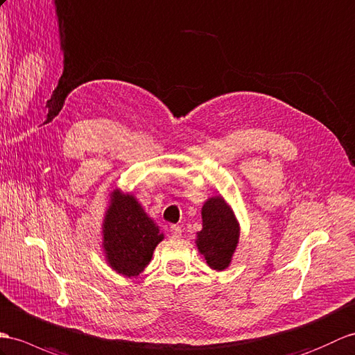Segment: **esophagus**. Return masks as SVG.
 Instances as JSON below:
<instances>
[{
	"mask_svg": "<svg viewBox=\"0 0 355 355\" xmlns=\"http://www.w3.org/2000/svg\"><path fill=\"white\" fill-rule=\"evenodd\" d=\"M169 232H171L172 236L180 237V236H181V227H178V225H171V227H169Z\"/></svg>",
	"mask_w": 355,
	"mask_h": 355,
	"instance_id": "obj_1",
	"label": "esophagus"
}]
</instances>
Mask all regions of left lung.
<instances>
[{
    "label": "left lung",
    "instance_id": "8db88e82",
    "mask_svg": "<svg viewBox=\"0 0 355 355\" xmlns=\"http://www.w3.org/2000/svg\"><path fill=\"white\" fill-rule=\"evenodd\" d=\"M202 228L196 233V248L207 265L215 270H225L233 261V255L241 237V224L236 213L222 195L210 196L201 209Z\"/></svg>",
    "mask_w": 355,
    "mask_h": 355
}]
</instances>
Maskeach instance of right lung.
I'll return each instance as SVG.
<instances>
[{
	"label": "right lung",
	"mask_w": 355,
	"mask_h": 355,
	"mask_svg": "<svg viewBox=\"0 0 355 355\" xmlns=\"http://www.w3.org/2000/svg\"><path fill=\"white\" fill-rule=\"evenodd\" d=\"M164 239L160 227L130 192L114 187L101 224V250L107 265L123 277H137L150 265Z\"/></svg>",
	"instance_id": "add662e5"
}]
</instances>
